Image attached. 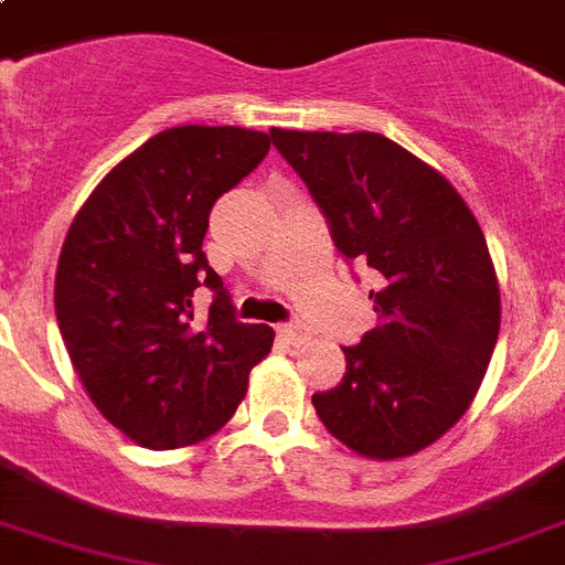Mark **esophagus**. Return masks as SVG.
<instances>
[{"instance_id": "1", "label": "esophagus", "mask_w": 565, "mask_h": 565, "mask_svg": "<svg viewBox=\"0 0 565 565\" xmlns=\"http://www.w3.org/2000/svg\"><path fill=\"white\" fill-rule=\"evenodd\" d=\"M278 334H281L287 343H292V347H301V343H308V340H311V331L305 329V326H299V322H290V326H278Z\"/></svg>"}]
</instances>
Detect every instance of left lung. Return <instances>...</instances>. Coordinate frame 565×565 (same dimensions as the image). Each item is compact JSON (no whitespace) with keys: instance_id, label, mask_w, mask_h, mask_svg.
Instances as JSON below:
<instances>
[{"instance_id":"1","label":"left lung","mask_w":565,"mask_h":565,"mask_svg":"<svg viewBox=\"0 0 565 565\" xmlns=\"http://www.w3.org/2000/svg\"><path fill=\"white\" fill-rule=\"evenodd\" d=\"M329 218L343 257L379 275L376 329L343 347L313 408L364 459L415 456L468 412L501 331V290L477 218L445 174L379 132L269 129Z\"/></svg>"}]
</instances>
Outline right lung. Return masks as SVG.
<instances>
[{"instance_id": "right-lung-1", "label": "right lung", "mask_w": 565, "mask_h": 565, "mask_svg": "<svg viewBox=\"0 0 565 565\" xmlns=\"http://www.w3.org/2000/svg\"><path fill=\"white\" fill-rule=\"evenodd\" d=\"M269 153L243 127H171L120 159L79 206L55 269V317L85 394L136 445L174 450L234 417L275 331L234 320L201 252L210 210ZM216 290L207 320L191 292Z\"/></svg>"}]
</instances>
